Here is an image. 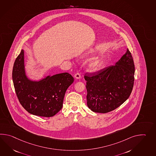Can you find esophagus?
Segmentation results:
<instances>
[{"mask_svg":"<svg viewBox=\"0 0 156 156\" xmlns=\"http://www.w3.org/2000/svg\"><path fill=\"white\" fill-rule=\"evenodd\" d=\"M74 76H75V78H76V79H79V78L81 77V76H80V73H76Z\"/></svg>","mask_w":156,"mask_h":156,"instance_id":"obj_1","label":"esophagus"}]
</instances>
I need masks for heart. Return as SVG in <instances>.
<instances>
[{"mask_svg":"<svg viewBox=\"0 0 156 156\" xmlns=\"http://www.w3.org/2000/svg\"><path fill=\"white\" fill-rule=\"evenodd\" d=\"M102 64V60L100 58H96L90 62V66L91 69L93 70H97L100 69Z\"/></svg>","mask_w":156,"mask_h":156,"instance_id":"b5f03b06","label":"heart"}]
</instances>
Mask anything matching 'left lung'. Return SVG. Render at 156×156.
Segmentation results:
<instances>
[{"label":"left lung","instance_id":"obj_1","mask_svg":"<svg viewBox=\"0 0 156 156\" xmlns=\"http://www.w3.org/2000/svg\"><path fill=\"white\" fill-rule=\"evenodd\" d=\"M134 72V60L127 49L116 65L85 73L88 107L99 113H108L119 107L132 93Z\"/></svg>","mask_w":156,"mask_h":156}]
</instances>
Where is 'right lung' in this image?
Masks as SVG:
<instances>
[{"instance_id": "right-lung-1", "label": "right lung", "mask_w": 156, "mask_h": 156, "mask_svg": "<svg viewBox=\"0 0 156 156\" xmlns=\"http://www.w3.org/2000/svg\"><path fill=\"white\" fill-rule=\"evenodd\" d=\"M12 79L18 99L29 113L42 117H51L62 107L66 90L74 82L68 73L48 76L40 82L28 80L24 69V51L15 60Z\"/></svg>"}]
</instances>
